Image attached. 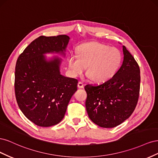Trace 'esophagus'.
<instances>
[{
	"label": "esophagus",
	"mask_w": 158,
	"mask_h": 158,
	"mask_svg": "<svg viewBox=\"0 0 158 158\" xmlns=\"http://www.w3.org/2000/svg\"><path fill=\"white\" fill-rule=\"evenodd\" d=\"M84 84H83V82H78V87L79 88H84Z\"/></svg>",
	"instance_id": "obj_1"
}]
</instances>
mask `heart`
<instances>
[{
	"mask_svg": "<svg viewBox=\"0 0 158 158\" xmlns=\"http://www.w3.org/2000/svg\"><path fill=\"white\" fill-rule=\"evenodd\" d=\"M123 63L122 52L117 48L98 42L85 43L78 49V55L68 57V67L74 77L83 74L88 67V74L94 82L102 84L114 76Z\"/></svg>",
	"mask_w": 158,
	"mask_h": 158,
	"instance_id": "1",
	"label": "heart"
}]
</instances>
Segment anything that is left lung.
Segmentation results:
<instances>
[{
  "label": "left lung",
  "instance_id": "1",
  "mask_svg": "<svg viewBox=\"0 0 158 158\" xmlns=\"http://www.w3.org/2000/svg\"><path fill=\"white\" fill-rule=\"evenodd\" d=\"M123 64L114 76L99 85H86L85 108L89 118L103 128H113L129 118L140 92V68L132 55L123 46Z\"/></svg>",
  "mask_w": 158,
  "mask_h": 158
}]
</instances>
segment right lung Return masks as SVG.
I'll use <instances>...</instances> for the list:
<instances>
[{"label":"right lung","instance_id":"1","mask_svg":"<svg viewBox=\"0 0 158 158\" xmlns=\"http://www.w3.org/2000/svg\"><path fill=\"white\" fill-rule=\"evenodd\" d=\"M70 37L40 36L18 58L15 69L16 98L23 114L36 125L49 127L63 118L68 104L77 90L78 80L60 74L62 59L47 53L65 56Z\"/></svg>","mask_w":158,"mask_h":158}]
</instances>
